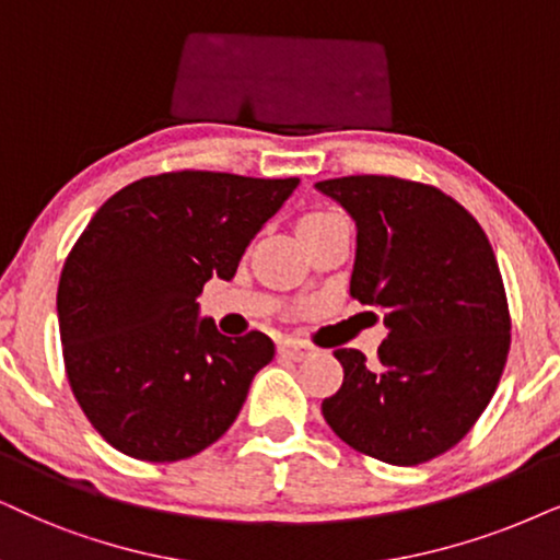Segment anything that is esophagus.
Wrapping results in <instances>:
<instances>
[{"label": "esophagus", "mask_w": 560, "mask_h": 560, "mask_svg": "<svg viewBox=\"0 0 560 560\" xmlns=\"http://www.w3.org/2000/svg\"><path fill=\"white\" fill-rule=\"evenodd\" d=\"M279 353H281V357L300 362V359L310 357V349L304 343H300V341H292V338H287V341L279 343Z\"/></svg>", "instance_id": "obj_1"}]
</instances>
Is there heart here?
<instances>
[{
	"mask_svg": "<svg viewBox=\"0 0 560 560\" xmlns=\"http://www.w3.org/2000/svg\"><path fill=\"white\" fill-rule=\"evenodd\" d=\"M313 217H320V214H313Z\"/></svg>",
	"mask_w": 560,
	"mask_h": 560,
	"instance_id": "1",
	"label": "heart"
}]
</instances>
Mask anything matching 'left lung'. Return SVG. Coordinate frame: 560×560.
Listing matches in <instances>:
<instances>
[{
	"label": "left lung",
	"instance_id": "obj_1",
	"mask_svg": "<svg viewBox=\"0 0 560 560\" xmlns=\"http://www.w3.org/2000/svg\"><path fill=\"white\" fill-rule=\"evenodd\" d=\"M357 222L349 294L385 310L377 362L336 349L343 385L323 400L349 447L390 465L434 459L463 439L504 372L512 317L486 232L434 186L393 175L315 183Z\"/></svg>",
	"mask_w": 560,
	"mask_h": 560
}]
</instances>
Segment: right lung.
Wrapping results in <instances>:
<instances>
[{
  "instance_id": "obj_1",
  "label": "right lung",
  "mask_w": 560,
  "mask_h": 560,
  "mask_svg": "<svg viewBox=\"0 0 560 560\" xmlns=\"http://www.w3.org/2000/svg\"><path fill=\"white\" fill-rule=\"evenodd\" d=\"M296 186L180 170L131 183L90 219L63 264L56 313L69 385L110 447L175 463L237 419L273 341L260 330L222 336L198 317L196 296L211 276H235Z\"/></svg>"
}]
</instances>
